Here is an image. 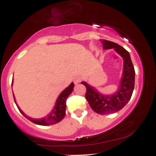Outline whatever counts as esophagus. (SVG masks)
Wrapping results in <instances>:
<instances>
[{"label": "esophagus", "instance_id": "34e87169", "mask_svg": "<svg viewBox=\"0 0 156 156\" xmlns=\"http://www.w3.org/2000/svg\"><path fill=\"white\" fill-rule=\"evenodd\" d=\"M80 80H81V78H80V76H77V77H76V78H74V83L76 84V83H79Z\"/></svg>", "mask_w": 156, "mask_h": 156}]
</instances>
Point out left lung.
I'll use <instances>...</instances> for the list:
<instances>
[{
    "mask_svg": "<svg viewBox=\"0 0 156 156\" xmlns=\"http://www.w3.org/2000/svg\"><path fill=\"white\" fill-rule=\"evenodd\" d=\"M104 49L114 48L123 58L124 67L119 90L113 95H103L88 83L81 82L87 89L85 98L94 112L99 114H108L121 110L131 98L135 83V70L128 51L115 42L100 39Z\"/></svg>",
    "mask_w": 156,
    "mask_h": 156,
    "instance_id": "obj_1",
    "label": "left lung"
}]
</instances>
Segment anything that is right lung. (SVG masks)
<instances>
[{
    "label": "right lung",
    "instance_id": "obj_1",
    "mask_svg": "<svg viewBox=\"0 0 156 156\" xmlns=\"http://www.w3.org/2000/svg\"><path fill=\"white\" fill-rule=\"evenodd\" d=\"M73 87H74V83H72L67 88L64 89L63 92L61 93L60 95L58 96V98H57L56 103H55V108H53V110L50 113L49 115H48L47 117L41 118V119H33V118L28 117V116L26 115V114L19 108L17 103H15L16 105H17L19 111L21 112V114H22L26 119H28V120L32 122L39 125H44V126H45V125H54L59 122L60 121H62L64 117V116H65L66 101H67V98H68V96L72 93L73 90ZM14 99H15V98H14Z\"/></svg>",
    "mask_w": 156,
    "mask_h": 156
}]
</instances>
